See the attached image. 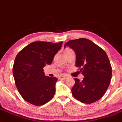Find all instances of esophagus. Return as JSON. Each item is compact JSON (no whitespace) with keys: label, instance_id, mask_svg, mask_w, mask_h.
<instances>
[{"label":"esophagus","instance_id":"34e87169","mask_svg":"<svg viewBox=\"0 0 122 122\" xmlns=\"http://www.w3.org/2000/svg\"><path fill=\"white\" fill-rule=\"evenodd\" d=\"M67 78V76L65 75H62L60 76V78L62 79V80H66Z\"/></svg>","mask_w":122,"mask_h":122}]
</instances>
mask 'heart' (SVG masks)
<instances>
[{
  "label": "heart",
  "mask_w": 122,
  "mask_h": 122,
  "mask_svg": "<svg viewBox=\"0 0 122 122\" xmlns=\"http://www.w3.org/2000/svg\"><path fill=\"white\" fill-rule=\"evenodd\" d=\"M71 50L69 49V48H66V49L64 50V54H66L67 53H68L69 52H70V51H71Z\"/></svg>",
  "instance_id": "heart-1"
}]
</instances>
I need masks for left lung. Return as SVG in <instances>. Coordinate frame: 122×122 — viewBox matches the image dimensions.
<instances>
[{"mask_svg": "<svg viewBox=\"0 0 122 122\" xmlns=\"http://www.w3.org/2000/svg\"><path fill=\"white\" fill-rule=\"evenodd\" d=\"M66 46L75 52L76 66L84 76L82 81L74 78L73 97L82 103H94L103 96L110 83L112 68L107 55L101 47L85 38L69 41L64 48Z\"/></svg>", "mask_w": 122, "mask_h": 122, "instance_id": "1", "label": "left lung"}]
</instances>
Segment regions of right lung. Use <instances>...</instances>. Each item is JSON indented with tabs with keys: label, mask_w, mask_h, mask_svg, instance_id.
Listing matches in <instances>:
<instances>
[{
	"label": "right lung",
	"mask_w": 122,
	"mask_h": 122,
	"mask_svg": "<svg viewBox=\"0 0 122 122\" xmlns=\"http://www.w3.org/2000/svg\"><path fill=\"white\" fill-rule=\"evenodd\" d=\"M62 42L36 41L19 52L13 66V76L20 94L35 106L44 105L55 94L56 77L45 76L43 67L52 64Z\"/></svg>",
	"instance_id": "add662e5"
}]
</instances>
